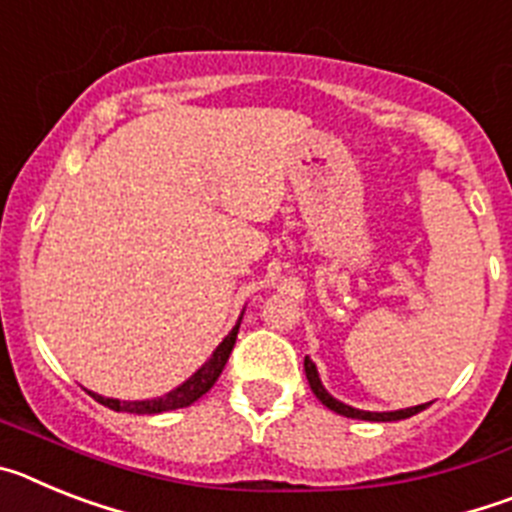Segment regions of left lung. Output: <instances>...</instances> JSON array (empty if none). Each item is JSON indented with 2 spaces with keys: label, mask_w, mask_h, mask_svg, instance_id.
Listing matches in <instances>:
<instances>
[{
  "label": "left lung",
  "mask_w": 512,
  "mask_h": 512,
  "mask_svg": "<svg viewBox=\"0 0 512 512\" xmlns=\"http://www.w3.org/2000/svg\"><path fill=\"white\" fill-rule=\"evenodd\" d=\"M305 374H307V382H310V390L315 392V397H318L320 402H323L325 408H330L333 413L338 415H346V418H359V420H377V423H387V420H402V418H410V415L420 413V410H425L428 405H415V408H408V410H395V413H366V410H356L351 408V405H343V402H338L336 397H330L328 392H325V387L320 384V377H318V369H315V364H312L310 359L305 356Z\"/></svg>",
  "instance_id": "left-lung-1"
}]
</instances>
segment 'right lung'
Masks as SVG:
<instances>
[{
    "label": "right lung",
    "mask_w": 512,
    "mask_h": 512,
    "mask_svg": "<svg viewBox=\"0 0 512 512\" xmlns=\"http://www.w3.org/2000/svg\"><path fill=\"white\" fill-rule=\"evenodd\" d=\"M238 328H241V323L235 325V328L228 333V338H225V341L215 348V354L210 356V361H207V364L202 366V369H197V372H194L192 377H189L187 382L182 384V387H176V390H171L169 395L156 397V400H140V402L110 400V397L94 395V392H89V395H92L97 402H102L104 408L117 410V413L156 415V413H166V410L187 408V405H192V402L200 400V397L205 395V392H210L212 384L217 382V377L223 374L225 364H228L230 351H233V346H235V338H238Z\"/></svg>",
    "instance_id": "add662e5"
}]
</instances>
